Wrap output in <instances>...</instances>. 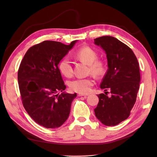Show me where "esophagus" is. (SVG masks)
I'll return each mask as SVG.
<instances>
[{"label":"esophagus","instance_id":"obj_1","mask_svg":"<svg viewBox=\"0 0 157 157\" xmlns=\"http://www.w3.org/2000/svg\"><path fill=\"white\" fill-rule=\"evenodd\" d=\"M88 95H84V94H78V96L79 97H81V96H87Z\"/></svg>","mask_w":157,"mask_h":157}]
</instances>
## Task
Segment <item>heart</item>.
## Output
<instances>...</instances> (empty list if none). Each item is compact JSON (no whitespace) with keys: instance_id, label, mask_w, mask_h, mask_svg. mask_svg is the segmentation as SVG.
I'll list each match as a JSON object with an SVG mask.
<instances>
[{"instance_id":"obj_1","label":"heart","mask_w":157,"mask_h":157,"mask_svg":"<svg viewBox=\"0 0 157 157\" xmlns=\"http://www.w3.org/2000/svg\"><path fill=\"white\" fill-rule=\"evenodd\" d=\"M75 59L83 62L88 65V72L94 76L99 77L105 72V65L102 60H98L97 53L89 46H83L73 53ZM59 69L62 75L71 77L72 74V67L68 58H63L59 63ZM94 85V80L90 78H77L69 83L71 90L81 94L90 92Z\"/></svg>"}]
</instances>
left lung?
I'll use <instances>...</instances> for the list:
<instances>
[{
  "instance_id": "8db88e82",
  "label": "left lung",
  "mask_w": 157,
  "mask_h": 157,
  "mask_svg": "<svg viewBox=\"0 0 157 157\" xmlns=\"http://www.w3.org/2000/svg\"><path fill=\"white\" fill-rule=\"evenodd\" d=\"M94 40L104 49L108 59V69L100 86L111 94L98 95L95 114L104 125L114 126L129 117L136 101L141 81L139 63L133 51L117 38L102 36Z\"/></svg>"
}]
</instances>
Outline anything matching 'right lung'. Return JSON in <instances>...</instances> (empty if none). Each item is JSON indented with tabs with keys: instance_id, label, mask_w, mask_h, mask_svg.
<instances>
[{
	"instance_id": "1",
	"label": "right lung",
	"mask_w": 157,
	"mask_h": 157,
	"mask_svg": "<svg viewBox=\"0 0 157 157\" xmlns=\"http://www.w3.org/2000/svg\"><path fill=\"white\" fill-rule=\"evenodd\" d=\"M76 41L65 45L44 40L30 47L20 65L18 80L23 105L37 124L47 128L59 127L67 120L77 96L57 94L66 88L58 65Z\"/></svg>"
}]
</instances>
